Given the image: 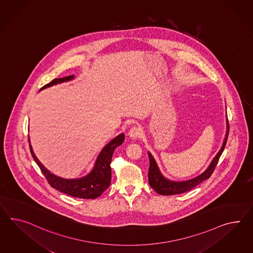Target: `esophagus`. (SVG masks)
I'll list each match as a JSON object with an SVG mask.
<instances>
[{"label": "esophagus", "instance_id": "esophagus-1", "mask_svg": "<svg viewBox=\"0 0 253 253\" xmlns=\"http://www.w3.org/2000/svg\"><path fill=\"white\" fill-rule=\"evenodd\" d=\"M142 130L141 128L139 127V126H133L131 129L129 130V132H128V135H129L130 137L132 138V139H136V138H138V137H140L141 136V134H142V132H141Z\"/></svg>", "mask_w": 253, "mask_h": 253}]
</instances>
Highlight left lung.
<instances>
[{"instance_id": "8db88e82", "label": "left lung", "mask_w": 253, "mask_h": 253, "mask_svg": "<svg viewBox=\"0 0 253 253\" xmlns=\"http://www.w3.org/2000/svg\"><path fill=\"white\" fill-rule=\"evenodd\" d=\"M228 130H229V126H228V121L227 119V133H226L225 139L223 141L219 151L216 153V155L214 156V159L212 160V162H210V164L208 165V168L204 172H202L201 174L196 176L193 179L186 180V181H171V180L167 179L166 177H164L162 171L159 169L155 159L153 158V156L151 155L150 152H148L149 158V183L150 187L160 195H178V194H182V193L187 192L189 190L195 187L196 185H198L199 183H201L202 181L210 178V176L213 173L214 168L218 162L219 157L225 149L227 136H228Z\"/></svg>"}]
</instances>
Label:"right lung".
<instances>
[{
  "label": "right lung",
  "instance_id": "right-lung-1",
  "mask_svg": "<svg viewBox=\"0 0 253 253\" xmlns=\"http://www.w3.org/2000/svg\"><path fill=\"white\" fill-rule=\"evenodd\" d=\"M73 79H74V75H70L63 78L54 79L49 84L43 86L40 89V91L44 90L45 88L51 87L53 85L70 82ZM28 140H29V147H30L33 159L39 165L42 173L45 175V179L51 185V187L63 194L73 196V197L84 198V199H94L102 195L104 191L110 186L111 174H112L110 163L112 161V156L115 149L121 144H123L125 135L123 133L119 134L114 139H112L107 145H105L104 149H102L101 152L99 153L91 172H89L84 177L76 178V179L61 178L57 175L53 174L48 169H46L44 167V165L39 162L37 156L35 155L32 146L30 144V138H28Z\"/></svg>",
  "mask_w": 253,
  "mask_h": 253
}]
</instances>
